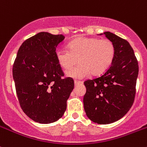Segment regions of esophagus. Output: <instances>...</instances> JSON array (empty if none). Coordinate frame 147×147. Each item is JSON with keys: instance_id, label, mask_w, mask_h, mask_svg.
<instances>
[{"instance_id": "obj_1", "label": "esophagus", "mask_w": 147, "mask_h": 147, "mask_svg": "<svg viewBox=\"0 0 147 147\" xmlns=\"http://www.w3.org/2000/svg\"><path fill=\"white\" fill-rule=\"evenodd\" d=\"M82 82L81 81H78V80H75V85H78V84H82Z\"/></svg>"}]
</instances>
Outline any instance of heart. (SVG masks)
<instances>
[{
	"label": "heart",
	"mask_w": 147,
	"mask_h": 147,
	"mask_svg": "<svg viewBox=\"0 0 147 147\" xmlns=\"http://www.w3.org/2000/svg\"><path fill=\"white\" fill-rule=\"evenodd\" d=\"M115 55V47L108 39L82 37L71 41L68 50L61 48L56 52V58L65 69L79 64L65 73L74 79H82L90 75H99L109 68Z\"/></svg>",
	"instance_id": "obj_1"
}]
</instances>
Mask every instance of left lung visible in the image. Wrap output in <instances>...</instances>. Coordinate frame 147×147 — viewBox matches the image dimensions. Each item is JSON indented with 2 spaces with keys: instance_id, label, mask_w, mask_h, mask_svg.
Wrapping results in <instances>:
<instances>
[{
  "instance_id": "1",
  "label": "left lung",
  "mask_w": 147,
  "mask_h": 147,
  "mask_svg": "<svg viewBox=\"0 0 147 147\" xmlns=\"http://www.w3.org/2000/svg\"><path fill=\"white\" fill-rule=\"evenodd\" d=\"M103 34L115 45V57L103 75L84 82L86 93L83 103L89 119L107 124L121 119L132 106L139 65L132 47L126 40L110 32L100 35Z\"/></svg>"
}]
</instances>
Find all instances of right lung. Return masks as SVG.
Listing matches in <instances>:
<instances>
[{
    "label": "right lung",
    "mask_w": 147,
    "mask_h": 147,
    "mask_svg": "<svg viewBox=\"0 0 147 147\" xmlns=\"http://www.w3.org/2000/svg\"><path fill=\"white\" fill-rule=\"evenodd\" d=\"M63 35L41 32L23 42L13 67L19 103L24 113L36 122L50 124L64 115L74 80L64 78L56 58Z\"/></svg>",
    "instance_id": "obj_1"
}]
</instances>
